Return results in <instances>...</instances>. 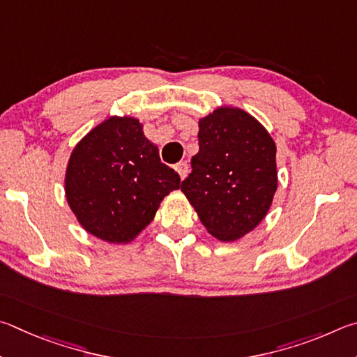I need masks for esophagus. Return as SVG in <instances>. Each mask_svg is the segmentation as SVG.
<instances>
[{"label":"esophagus","mask_w":357,"mask_h":357,"mask_svg":"<svg viewBox=\"0 0 357 357\" xmlns=\"http://www.w3.org/2000/svg\"><path fill=\"white\" fill-rule=\"evenodd\" d=\"M175 171L178 172L180 178L183 180V178L186 177V175H188V171H190V169H188V162H186V161H180L178 165H175Z\"/></svg>","instance_id":"esophagus-1"}]
</instances>
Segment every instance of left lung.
Wrapping results in <instances>:
<instances>
[{"instance_id":"1","label":"left lung","mask_w":357,"mask_h":357,"mask_svg":"<svg viewBox=\"0 0 357 357\" xmlns=\"http://www.w3.org/2000/svg\"><path fill=\"white\" fill-rule=\"evenodd\" d=\"M191 169L180 188L221 241H235L257 227L278 190L276 144L238 108H220L201 119Z\"/></svg>"}]
</instances>
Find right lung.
I'll return each instance as SVG.
<instances>
[{
	"instance_id": "right-lung-1",
	"label": "right lung",
	"mask_w": 357,
	"mask_h": 357,
	"mask_svg": "<svg viewBox=\"0 0 357 357\" xmlns=\"http://www.w3.org/2000/svg\"><path fill=\"white\" fill-rule=\"evenodd\" d=\"M180 188V175L160 160L158 147L133 117H111L73 149L66 196L87 232L128 243L150 224L162 197Z\"/></svg>"
}]
</instances>
